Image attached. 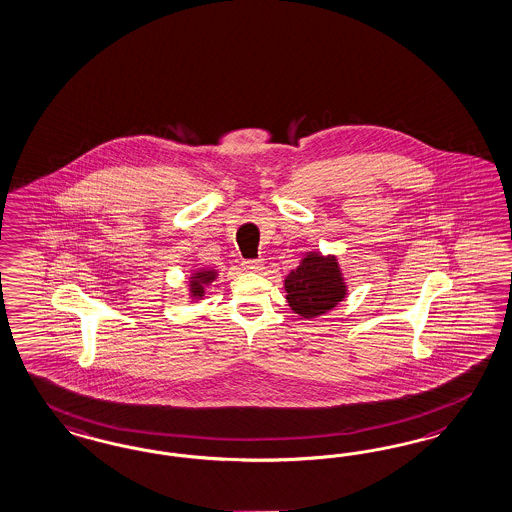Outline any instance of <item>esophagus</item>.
Wrapping results in <instances>:
<instances>
[{
	"label": "esophagus",
	"mask_w": 512,
	"mask_h": 512,
	"mask_svg": "<svg viewBox=\"0 0 512 512\" xmlns=\"http://www.w3.org/2000/svg\"><path fill=\"white\" fill-rule=\"evenodd\" d=\"M242 266L246 268L247 272H259V270H263V261L261 259H247L242 263Z\"/></svg>",
	"instance_id": "obj_1"
}]
</instances>
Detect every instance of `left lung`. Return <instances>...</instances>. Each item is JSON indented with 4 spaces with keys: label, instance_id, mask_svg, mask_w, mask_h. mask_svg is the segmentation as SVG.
<instances>
[{
    "label": "left lung",
    "instance_id": "obj_1",
    "mask_svg": "<svg viewBox=\"0 0 512 512\" xmlns=\"http://www.w3.org/2000/svg\"><path fill=\"white\" fill-rule=\"evenodd\" d=\"M287 302L304 319L318 318L333 310L348 295L342 270L335 255L306 253L300 265L285 278Z\"/></svg>",
    "mask_w": 512,
    "mask_h": 512
}]
</instances>
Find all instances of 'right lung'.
Returning a JSON list of instances; mask_svg holds the SVG:
<instances>
[{"instance_id":"add662e5","label":"right lung","mask_w":512,"mask_h":512,"mask_svg":"<svg viewBox=\"0 0 512 512\" xmlns=\"http://www.w3.org/2000/svg\"><path fill=\"white\" fill-rule=\"evenodd\" d=\"M217 278V272L215 270H206V268H200V270H194L189 278V291H191V299L198 300L204 297V291L206 287L210 285Z\"/></svg>"}]
</instances>
